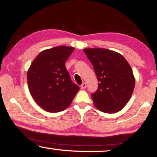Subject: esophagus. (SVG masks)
<instances>
[{"label":"esophagus","instance_id":"obj_1","mask_svg":"<svg viewBox=\"0 0 157 157\" xmlns=\"http://www.w3.org/2000/svg\"><path fill=\"white\" fill-rule=\"evenodd\" d=\"M80 87H81V89H86V82H82V83L81 84Z\"/></svg>","mask_w":157,"mask_h":157}]
</instances>
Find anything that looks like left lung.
I'll return each mask as SVG.
<instances>
[{
    "label": "left lung",
    "mask_w": 157,
    "mask_h": 157,
    "mask_svg": "<svg viewBox=\"0 0 157 157\" xmlns=\"http://www.w3.org/2000/svg\"><path fill=\"white\" fill-rule=\"evenodd\" d=\"M92 64L98 80V89L91 94L94 105L105 113H116L129 101L135 79L123 56L105 48L83 49Z\"/></svg>",
    "instance_id": "1"
}]
</instances>
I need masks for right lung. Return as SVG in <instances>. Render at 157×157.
Masks as SVG:
<instances>
[{"instance_id":"1","label":"right lung","mask_w":157,"mask_h":157,"mask_svg":"<svg viewBox=\"0 0 157 157\" xmlns=\"http://www.w3.org/2000/svg\"><path fill=\"white\" fill-rule=\"evenodd\" d=\"M75 48L56 46L41 52L27 72L29 92L40 107L51 113L71 105L80 87L73 83L65 63Z\"/></svg>"}]
</instances>
